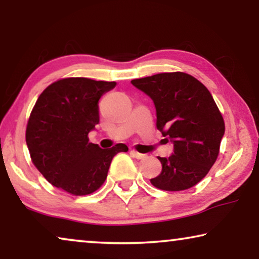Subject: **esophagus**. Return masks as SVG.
Listing matches in <instances>:
<instances>
[{"instance_id": "1", "label": "esophagus", "mask_w": 259, "mask_h": 259, "mask_svg": "<svg viewBox=\"0 0 259 259\" xmlns=\"http://www.w3.org/2000/svg\"><path fill=\"white\" fill-rule=\"evenodd\" d=\"M131 154H132V157H134L136 159H144V158H146V155L145 154H143V153H139V152H137V151H131Z\"/></svg>"}]
</instances>
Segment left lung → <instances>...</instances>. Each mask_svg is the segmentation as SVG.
<instances>
[{
  "label": "left lung",
  "instance_id": "8db88e82",
  "mask_svg": "<svg viewBox=\"0 0 259 259\" xmlns=\"http://www.w3.org/2000/svg\"><path fill=\"white\" fill-rule=\"evenodd\" d=\"M154 102L157 128L173 143V152L160 158V175L152 185L165 191L192 187L217 160L224 119L212 95L196 77L186 73H160L131 81Z\"/></svg>",
  "mask_w": 259,
  "mask_h": 259
}]
</instances>
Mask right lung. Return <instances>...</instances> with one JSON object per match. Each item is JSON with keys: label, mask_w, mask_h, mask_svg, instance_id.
<instances>
[{"label": "right lung", "mask_w": 259, "mask_h": 259, "mask_svg": "<svg viewBox=\"0 0 259 259\" xmlns=\"http://www.w3.org/2000/svg\"><path fill=\"white\" fill-rule=\"evenodd\" d=\"M115 84L67 77L49 84L38 97L26 141L35 167L52 185L74 196L93 193L107 178L113 157L128 151L125 144L102 150L88 139L99 123V99Z\"/></svg>", "instance_id": "1"}]
</instances>
